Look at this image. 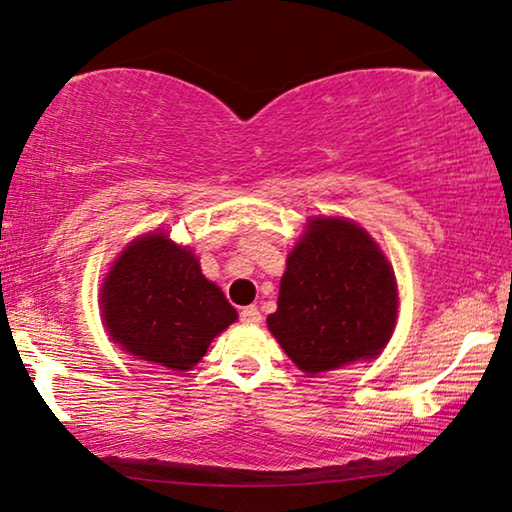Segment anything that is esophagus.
I'll use <instances>...</instances> for the list:
<instances>
[{
  "label": "esophagus",
  "instance_id": "1",
  "mask_svg": "<svg viewBox=\"0 0 512 512\" xmlns=\"http://www.w3.org/2000/svg\"><path fill=\"white\" fill-rule=\"evenodd\" d=\"M241 322L255 326V324L262 322V312H259L255 305H248V308L241 310Z\"/></svg>",
  "mask_w": 512,
  "mask_h": 512
}]
</instances>
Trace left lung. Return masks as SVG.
Segmentation results:
<instances>
[{
    "instance_id": "8db88e82",
    "label": "left lung",
    "mask_w": 512,
    "mask_h": 512,
    "mask_svg": "<svg viewBox=\"0 0 512 512\" xmlns=\"http://www.w3.org/2000/svg\"><path fill=\"white\" fill-rule=\"evenodd\" d=\"M398 282L375 239L354 220L317 216L287 255L278 310L266 317L308 375L377 358L398 322Z\"/></svg>"
}]
</instances>
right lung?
<instances>
[{"instance_id": "right-lung-1", "label": "right lung", "mask_w": 512, "mask_h": 512, "mask_svg": "<svg viewBox=\"0 0 512 512\" xmlns=\"http://www.w3.org/2000/svg\"><path fill=\"white\" fill-rule=\"evenodd\" d=\"M103 324L124 352L170 370H190L211 340L236 322L200 259L165 232L137 236L114 259L101 287Z\"/></svg>"}]
</instances>
